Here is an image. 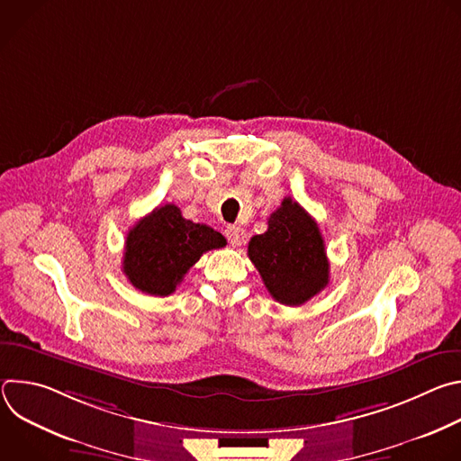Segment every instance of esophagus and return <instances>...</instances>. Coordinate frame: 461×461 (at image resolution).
<instances>
[{"label":"esophagus","instance_id":"obj_1","mask_svg":"<svg viewBox=\"0 0 461 461\" xmlns=\"http://www.w3.org/2000/svg\"><path fill=\"white\" fill-rule=\"evenodd\" d=\"M224 233H226L228 242H230L231 246H235V248L240 246V244L244 242V239H246V231H244L240 226H235V224H233V226H228Z\"/></svg>","mask_w":461,"mask_h":461}]
</instances>
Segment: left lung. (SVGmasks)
<instances>
[{"label": "left lung", "instance_id": "8db88e82", "mask_svg": "<svg viewBox=\"0 0 461 461\" xmlns=\"http://www.w3.org/2000/svg\"><path fill=\"white\" fill-rule=\"evenodd\" d=\"M248 257L270 295L286 306L304 304L330 281L317 222L290 196L270 215L268 230L251 237Z\"/></svg>", "mask_w": 461, "mask_h": 461}]
</instances>
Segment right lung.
Wrapping results in <instances>:
<instances>
[{"label":"right lung","mask_w":461,"mask_h":461,"mask_svg":"<svg viewBox=\"0 0 461 461\" xmlns=\"http://www.w3.org/2000/svg\"><path fill=\"white\" fill-rule=\"evenodd\" d=\"M222 246L213 228L184 219L175 204L158 206L129 230L122 272L142 294L166 297L203 253Z\"/></svg>","instance_id":"obj_1"}]
</instances>
